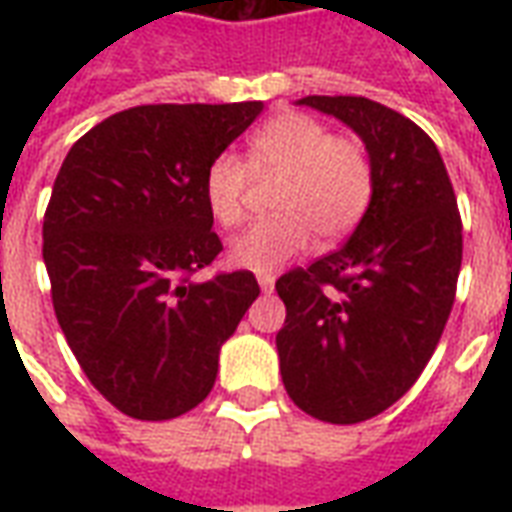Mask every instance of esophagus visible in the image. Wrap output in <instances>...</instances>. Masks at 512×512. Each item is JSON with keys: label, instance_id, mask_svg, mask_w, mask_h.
I'll list each match as a JSON object with an SVG mask.
<instances>
[{"label": "esophagus", "instance_id": "esophagus-1", "mask_svg": "<svg viewBox=\"0 0 512 512\" xmlns=\"http://www.w3.org/2000/svg\"><path fill=\"white\" fill-rule=\"evenodd\" d=\"M257 285H260L263 293H271V290H274V277H271V274H260V277H257Z\"/></svg>", "mask_w": 512, "mask_h": 512}]
</instances>
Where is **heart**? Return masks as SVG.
I'll list each match as a JSON object with an SVG mask.
<instances>
[{"instance_id": "b5f03b06", "label": "heart", "mask_w": 512, "mask_h": 512, "mask_svg": "<svg viewBox=\"0 0 512 512\" xmlns=\"http://www.w3.org/2000/svg\"><path fill=\"white\" fill-rule=\"evenodd\" d=\"M252 169L282 172L274 211L230 241V263L271 274L301 255L312 241H340L362 222L373 197V167L356 139L334 136L318 117L279 112L246 139V164L233 153L211 158L202 175V200L213 222L233 227L244 216L246 178Z\"/></svg>"}]
</instances>
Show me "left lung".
<instances>
[{"label": "left lung", "instance_id": "1", "mask_svg": "<svg viewBox=\"0 0 512 512\" xmlns=\"http://www.w3.org/2000/svg\"><path fill=\"white\" fill-rule=\"evenodd\" d=\"M365 142L373 197L337 252L277 279L279 370L310 417L354 425L414 386L436 351L461 271V216L439 150L417 123L362 95L296 101Z\"/></svg>", "mask_w": 512, "mask_h": 512}]
</instances>
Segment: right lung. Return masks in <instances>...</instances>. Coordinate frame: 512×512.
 <instances>
[{"label": "right lung", "instance_id": "obj_1", "mask_svg": "<svg viewBox=\"0 0 512 512\" xmlns=\"http://www.w3.org/2000/svg\"><path fill=\"white\" fill-rule=\"evenodd\" d=\"M260 112L263 101L134 106L62 161L43 219L51 301L84 376L128 417L161 422L202 403L260 296L252 271L186 279L222 252L205 167Z\"/></svg>", "mask_w": 512, "mask_h": 512}]
</instances>
